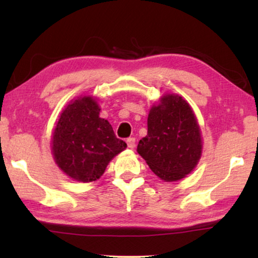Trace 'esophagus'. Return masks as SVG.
Returning <instances> with one entry per match:
<instances>
[{
    "mask_svg": "<svg viewBox=\"0 0 258 258\" xmlns=\"http://www.w3.org/2000/svg\"><path fill=\"white\" fill-rule=\"evenodd\" d=\"M126 143H127V147L131 148V149H133L135 147V139L134 138H128L126 140Z\"/></svg>",
    "mask_w": 258,
    "mask_h": 258,
    "instance_id": "esophagus-1",
    "label": "esophagus"
}]
</instances>
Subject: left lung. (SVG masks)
<instances>
[{"instance_id": "8db88e82", "label": "left lung", "mask_w": 258, "mask_h": 258, "mask_svg": "<svg viewBox=\"0 0 258 258\" xmlns=\"http://www.w3.org/2000/svg\"><path fill=\"white\" fill-rule=\"evenodd\" d=\"M138 152L161 180L177 181L196 167L202 155V137L195 113L178 95L168 94L151 108L148 134Z\"/></svg>"}]
</instances>
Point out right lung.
Listing matches in <instances>:
<instances>
[{
    "instance_id": "1",
    "label": "right lung",
    "mask_w": 258,
    "mask_h": 258,
    "mask_svg": "<svg viewBox=\"0 0 258 258\" xmlns=\"http://www.w3.org/2000/svg\"><path fill=\"white\" fill-rule=\"evenodd\" d=\"M99 113L100 109L92 98H80L68 104L54 128V159L76 181H95L106 171L109 161L127 147Z\"/></svg>"
}]
</instances>
